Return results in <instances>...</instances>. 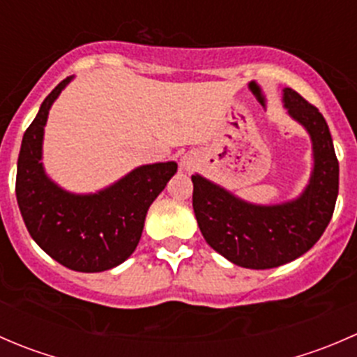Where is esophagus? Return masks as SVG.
Segmentation results:
<instances>
[{
	"mask_svg": "<svg viewBox=\"0 0 357 357\" xmlns=\"http://www.w3.org/2000/svg\"><path fill=\"white\" fill-rule=\"evenodd\" d=\"M193 164H195V160H193V158L190 155H185L181 158V167L186 169V171H188V169H192Z\"/></svg>",
	"mask_w": 357,
	"mask_h": 357,
	"instance_id": "obj_1",
	"label": "esophagus"
}]
</instances>
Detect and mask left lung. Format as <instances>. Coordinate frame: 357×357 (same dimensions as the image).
I'll return each mask as SVG.
<instances>
[{
    "instance_id": "obj_1",
    "label": "left lung",
    "mask_w": 357,
    "mask_h": 357,
    "mask_svg": "<svg viewBox=\"0 0 357 357\" xmlns=\"http://www.w3.org/2000/svg\"><path fill=\"white\" fill-rule=\"evenodd\" d=\"M283 102L312 139L314 169L297 200L252 205L202 176H192L193 211L205 242L233 264L269 269L309 250L328 226L338 195V160L325 117L297 91L287 88Z\"/></svg>"
}]
</instances>
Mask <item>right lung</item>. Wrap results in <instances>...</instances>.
Segmentation results:
<instances>
[{
	"mask_svg": "<svg viewBox=\"0 0 357 357\" xmlns=\"http://www.w3.org/2000/svg\"><path fill=\"white\" fill-rule=\"evenodd\" d=\"M70 79H63L46 96L24 132L15 193L27 231L50 257L74 271L100 273L135 252L146 211L178 171V164L142 165L95 195H74L50 181L39 162L43 131L50 107Z\"/></svg>",
	"mask_w": 357,
	"mask_h": 357,
	"instance_id": "add662e5",
	"label": "right lung"
}]
</instances>
